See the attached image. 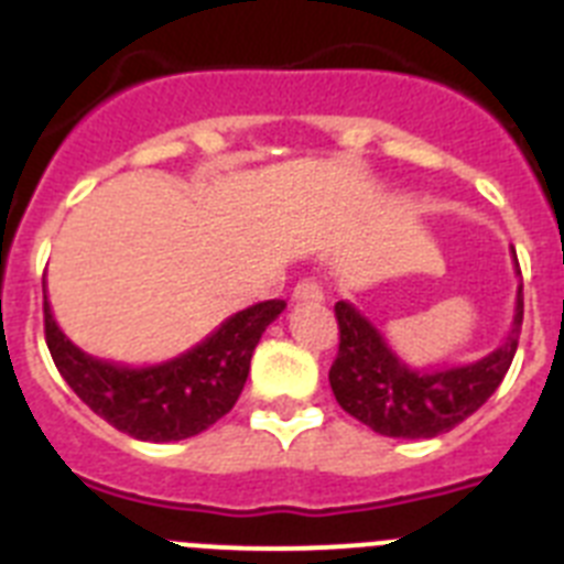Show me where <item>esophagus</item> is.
Segmentation results:
<instances>
[{"instance_id": "1", "label": "esophagus", "mask_w": 564, "mask_h": 564, "mask_svg": "<svg viewBox=\"0 0 564 564\" xmlns=\"http://www.w3.org/2000/svg\"><path fill=\"white\" fill-rule=\"evenodd\" d=\"M322 299H325V291L316 279H302L293 288V302H322Z\"/></svg>"}]
</instances>
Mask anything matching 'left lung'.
Masks as SVG:
<instances>
[{"label": "left lung", "mask_w": 564, "mask_h": 564, "mask_svg": "<svg viewBox=\"0 0 564 564\" xmlns=\"http://www.w3.org/2000/svg\"><path fill=\"white\" fill-rule=\"evenodd\" d=\"M514 265L520 273V262ZM338 352L330 387L338 406L387 437H437L475 415L506 378L522 330V282L514 325L495 352L466 367L412 370L392 352L387 338L347 302H336Z\"/></svg>", "instance_id": "left-lung-1"}]
</instances>
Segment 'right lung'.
<instances>
[{
  "label": "right lung",
  "mask_w": 564,
  "mask_h": 564,
  "mask_svg": "<svg viewBox=\"0 0 564 564\" xmlns=\"http://www.w3.org/2000/svg\"><path fill=\"white\" fill-rule=\"evenodd\" d=\"M285 311L268 299L226 318L206 341L154 367H123L87 356L69 341L44 296V338L58 372L89 410L138 441L169 443L200 435L237 403L253 347Z\"/></svg>",
  "instance_id": "obj_1"
}]
</instances>
